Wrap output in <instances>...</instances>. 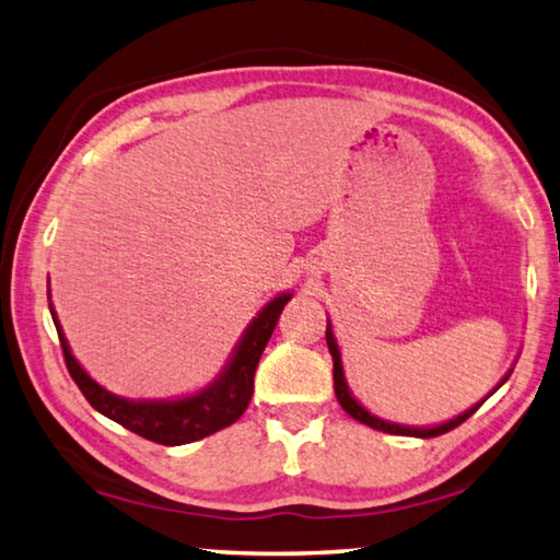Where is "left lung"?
Returning <instances> with one entry per match:
<instances>
[{
	"label": "left lung",
	"mask_w": 560,
	"mask_h": 560,
	"mask_svg": "<svg viewBox=\"0 0 560 560\" xmlns=\"http://www.w3.org/2000/svg\"><path fill=\"white\" fill-rule=\"evenodd\" d=\"M326 343H328L330 355H334V387H336V397H338L340 407H343V410L350 417H353V420L363 422V424H368V428H373V430H381V432H387V434H405V438H424V440L440 438V434L450 432L454 428H459L464 420H469V417L479 410V405L485 402V400H481L477 407H471V410H467V412L459 415V417H454V420H450V422L440 424V428H430V430H412V428H400V424L383 422V420H377V417H373L371 412H368L365 407H360L355 402V397L348 393V385H346V377H343V365H340V353H338L336 338H334V334H330V326L326 328Z\"/></svg>",
	"instance_id": "left-lung-1"
}]
</instances>
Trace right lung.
<instances>
[{
  "instance_id": "obj_1",
  "label": "right lung",
  "mask_w": 560,
  "mask_h": 560,
  "mask_svg": "<svg viewBox=\"0 0 560 560\" xmlns=\"http://www.w3.org/2000/svg\"><path fill=\"white\" fill-rule=\"evenodd\" d=\"M289 299L291 296L283 293V296L269 301V306H264L261 314L254 318V324L244 334L230 368H226V373L220 381L202 393L173 402H132L103 390V387L98 383H93L86 371L75 363L54 311L51 318L56 324V334H59L61 340L63 363L69 368V375L73 377V383L79 385L83 397L91 402L93 410H98L101 415H106L108 420L122 424L126 430L136 432L150 442L165 444V447H177V444L210 438V434L230 428V424H234L244 415L254 393V373H257L259 358L264 353V348H267Z\"/></svg>"
}]
</instances>
